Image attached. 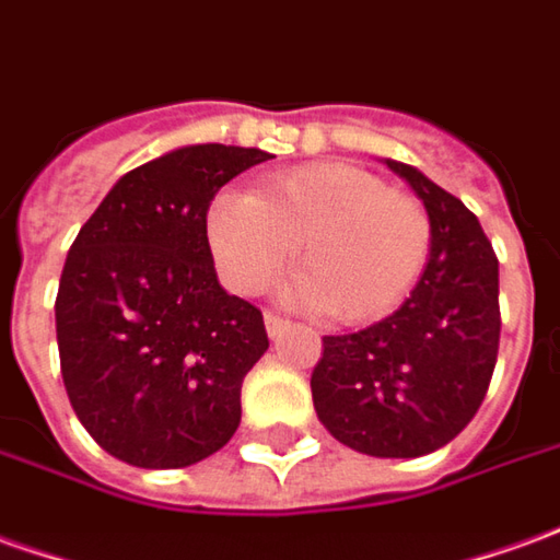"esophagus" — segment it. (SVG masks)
Masks as SVG:
<instances>
[{"label": "esophagus", "mask_w": 560, "mask_h": 560, "mask_svg": "<svg viewBox=\"0 0 560 560\" xmlns=\"http://www.w3.org/2000/svg\"><path fill=\"white\" fill-rule=\"evenodd\" d=\"M264 324H267V334L272 336V339H279V336L291 327V320L281 318L276 312H264Z\"/></svg>", "instance_id": "34e87169"}]
</instances>
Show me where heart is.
Here are the masks:
<instances>
[{
  "label": "heart",
  "instance_id": "1",
  "mask_svg": "<svg viewBox=\"0 0 560 560\" xmlns=\"http://www.w3.org/2000/svg\"><path fill=\"white\" fill-rule=\"evenodd\" d=\"M430 214L351 163L276 172L257 190H221L206 209V242L226 288L252 296L301 245L291 293L342 324L385 318L424 272Z\"/></svg>",
  "mask_w": 560,
  "mask_h": 560
}]
</instances>
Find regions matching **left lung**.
Returning a JSON list of instances; mask_svg holds the SVG:
<instances>
[{
	"label": "left lung",
	"instance_id": "8db88e82",
	"mask_svg": "<svg viewBox=\"0 0 560 560\" xmlns=\"http://www.w3.org/2000/svg\"><path fill=\"white\" fill-rule=\"evenodd\" d=\"M385 163L428 209V267L394 315L324 336L312 400L348 448L421 457L452 443L485 400L500 346L498 257L460 199L416 166Z\"/></svg>",
	"mask_w": 560,
	"mask_h": 560
}]
</instances>
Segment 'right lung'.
I'll return each mask as SVG.
<instances>
[{
    "label": "right lung",
    "mask_w": 560,
    "mask_h": 560,
    "mask_svg": "<svg viewBox=\"0 0 560 560\" xmlns=\"http://www.w3.org/2000/svg\"><path fill=\"white\" fill-rule=\"evenodd\" d=\"M272 154L187 144L117 182L69 248L57 291L62 385L108 455L178 470L230 443L242 378L269 348L260 308L226 293L206 209Z\"/></svg>",
    "instance_id": "1"
}]
</instances>
